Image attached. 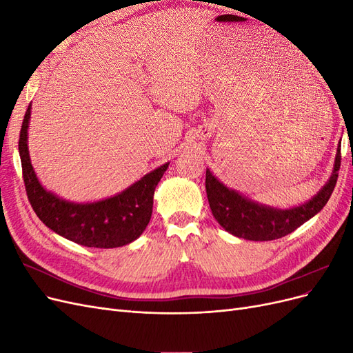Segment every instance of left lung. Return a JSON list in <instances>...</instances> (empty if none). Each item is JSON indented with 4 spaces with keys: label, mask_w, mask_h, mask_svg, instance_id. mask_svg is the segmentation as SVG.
I'll return each instance as SVG.
<instances>
[{
    "label": "left lung",
    "mask_w": 353,
    "mask_h": 353,
    "mask_svg": "<svg viewBox=\"0 0 353 353\" xmlns=\"http://www.w3.org/2000/svg\"><path fill=\"white\" fill-rule=\"evenodd\" d=\"M340 143L337 147L334 169L327 184L318 194L301 206L292 209H275L259 205L241 196L236 190L223 185L206 169V193L213 216L230 234L253 241H270L293 232L321 210L333 193L340 169Z\"/></svg>",
    "instance_id": "8db88e82"
}]
</instances>
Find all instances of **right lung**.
Returning a JSON list of instances; mask_svg holds the SVG:
<instances>
[{"label": "right lung", "instance_id": "obj_1", "mask_svg": "<svg viewBox=\"0 0 353 353\" xmlns=\"http://www.w3.org/2000/svg\"><path fill=\"white\" fill-rule=\"evenodd\" d=\"M29 119L30 105L20 130L19 154L26 194L37 216L59 236L87 248H121L140 237L152 218L156 185L169 163L152 170L113 197L94 203L63 200L41 185L32 168L28 150Z\"/></svg>", "mask_w": 353, "mask_h": 353}]
</instances>
